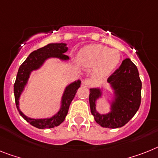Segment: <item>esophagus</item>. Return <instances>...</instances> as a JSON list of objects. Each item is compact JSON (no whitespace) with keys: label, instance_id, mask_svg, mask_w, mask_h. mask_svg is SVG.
I'll use <instances>...</instances> for the list:
<instances>
[{"label":"esophagus","instance_id":"34e87169","mask_svg":"<svg viewBox=\"0 0 158 158\" xmlns=\"http://www.w3.org/2000/svg\"><path fill=\"white\" fill-rule=\"evenodd\" d=\"M94 83V80L90 79V78H87V79H85L84 81V84L86 86H91V85H93Z\"/></svg>","mask_w":158,"mask_h":158}]
</instances>
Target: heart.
<instances>
[{
    "mask_svg": "<svg viewBox=\"0 0 158 158\" xmlns=\"http://www.w3.org/2000/svg\"><path fill=\"white\" fill-rule=\"evenodd\" d=\"M78 59L85 66L92 67L95 65L97 75L105 77L111 73L118 66L121 56L117 50L101 44H90L79 52Z\"/></svg>",
    "mask_w": 158,
    "mask_h": 158,
    "instance_id": "b5f03b06",
    "label": "heart"
}]
</instances>
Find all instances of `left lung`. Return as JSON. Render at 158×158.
<instances>
[{"mask_svg": "<svg viewBox=\"0 0 158 158\" xmlns=\"http://www.w3.org/2000/svg\"><path fill=\"white\" fill-rule=\"evenodd\" d=\"M114 90L110 111L100 114L96 110V101L102 96L99 88L89 89V106L96 123L108 128L124 126L135 115L141 102V81L137 68L130 59H125L118 69L107 79Z\"/></svg>", "mask_w": 158, "mask_h": 158, "instance_id": "8db88e82", "label": "left lung"}]
</instances>
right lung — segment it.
I'll return each instance as SVG.
<instances>
[{
  "label": "right lung",
  "mask_w": 158,
  "mask_h": 158,
  "mask_svg": "<svg viewBox=\"0 0 158 158\" xmlns=\"http://www.w3.org/2000/svg\"><path fill=\"white\" fill-rule=\"evenodd\" d=\"M68 49L69 48L66 44H63V43L49 44L31 52L27 60L19 67L16 81L14 85V98H15L17 109L19 111L21 116L23 117L25 120L37 128H52V127H57L61 123H63L68 114L71 102L75 97L78 88L81 86V81H76L66 86L62 98H61L60 109L56 114L51 118H32L25 115L19 109L20 96L24 90L25 86L27 85L31 72L41 68L44 62L49 58H58L61 60H69V57L64 54Z\"/></svg>",
  "instance_id": "obj_1"
}]
</instances>
